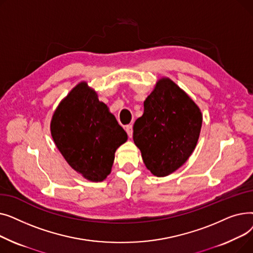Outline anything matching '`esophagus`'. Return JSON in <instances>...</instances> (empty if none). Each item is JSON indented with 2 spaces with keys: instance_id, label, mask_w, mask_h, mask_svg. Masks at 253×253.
<instances>
[{
  "instance_id": "esophagus-1",
  "label": "esophagus",
  "mask_w": 253,
  "mask_h": 253,
  "mask_svg": "<svg viewBox=\"0 0 253 253\" xmlns=\"http://www.w3.org/2000/svg\"><path fill=\"white\" fill-rule=\"evenodd\" d=\"M125 130H126V132H127L128 136H129V137H132V134H133V129H132V125H131V124L126 125Z\"/></svg>"
}]
</instances>
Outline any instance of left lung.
<instances>
[{
	"instance_id": "1",
	"label": "left lung",
	"mask_w": 253,
	"mask_h": 253,
	"mask_svg": "<svg viewBox=\"0 0 253 253\" xmlns=\"http://www.w3.org/2000/svg\"><path fill=\"white\" fill-rule=\"evenodd\" d=\"M133 126V140L147 168L166 176L188 160L202 126L200 109L171 80H159Z\"/></svg>"
}]
</instances>
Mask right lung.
Returning <instances> with one entry per match:
<instances>
[{
	"label": "right lung",
	"instance_id": "1",
	"mask_svg": "<svg viewBox=\"0 0 253 253\" xmlns=\"http://www.w3.org/2000/svg\"><path fill=\"white\" fill-rule=\"evenodd\" d=\"M51 134L66 162L91 181H101L111 173L115 152L127 140L125 130L85 82L56 109Z\"/></svg>",
	"mask_w": 253,
	"mask_h": 253
}]
</instances>
